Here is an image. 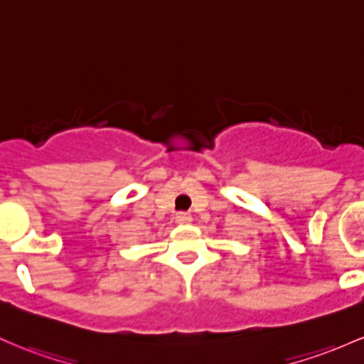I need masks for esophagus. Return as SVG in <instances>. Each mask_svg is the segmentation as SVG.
Here are the masks:
<instances>
[{
  "mask_svg": "<svg viewBox=\"0 0 364 364\" xmlns=\"http://www.w3.org/2000/svg\"><path fill=\"white\" fill-rule=\"evenodd\" d=\"M175 222H177L178 225H189V223L193 222V216L189 213H178L175 216Z\"/></svg>",
  "mask_w": 364,
  "mask_h": 364,
  "instance_id": "1",
  "label": "esophagus"
}]
</instances>
